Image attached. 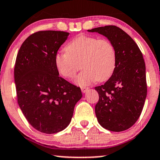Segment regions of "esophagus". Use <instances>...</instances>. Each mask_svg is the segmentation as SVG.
<instances>
[{"label": "esophagus", "instance_id": "esophagus-1", "mask_svg": "<svg viewBox=\"0 0 160 160\" xmlns=\"http://www.w3.org/2000/svg\"><path fill=\"white\" fill-rule=\"evenodd\" d=\"M81 89H82V92L83 93H86V92H87V90L89 89V88L88 87H82L81 88Z\"/></svg>", "mask_w": 160, "mask_h": 160}]
</instances>
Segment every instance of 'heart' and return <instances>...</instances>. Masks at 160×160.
I'll return each mask as SVG.
<instances>
[{"label":"heart","instance_id":"1","mask_svg":"<svg viewBox=\"0 0 160 160\" xmlns=\"http://www.w3.org/2000/svg\"><path fill=\"white\" fill-rule=\"evenodd\" d=\"M65 51L55 55V67L64 78H73L79 70L80 63L84 70L76 77V84L87 86L96 81L104 82L114 72L116 51L106 39L80 34L67 44Z\"/></svg>","mask_w":160,"mask_h":160}]
</instances>
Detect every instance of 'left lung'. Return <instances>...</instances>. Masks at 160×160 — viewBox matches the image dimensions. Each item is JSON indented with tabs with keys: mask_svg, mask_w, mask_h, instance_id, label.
I'll list each match as a JSON object with an SVG mask.
<instances>
[{
	"mask_svg": "<svg viewBox=\"0 0 160 160\" xmlns=\"http://www.w3.org/2000/svg\"><path fill=\"white\" fill-rule=\"evenodd\" d=\"M106 37L116 51L114 72L105 84L94 89L99 94L95 114L102 127L120 132L133 126L139 118L147 94L146 66L138 45L116 26L88 29Z\"/></svg>",
	"mask_w": 160,
	"mask_h": 160,
	"instance_id": "obj_1",
	"label": "left lung"
}]
</instances>
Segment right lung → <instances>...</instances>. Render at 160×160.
Masks as SVG:
<instances>
[{
  "mask_svg": "<svg viewBox=\"0 0 160 160\" xmlns=\"http://www.w3.org/2000/svg\"><path fill=\"white\" fill-rule=\"evenodd\" d=\"M68 32L40 31L21 46L14 67L18 104L30 125L44 133L64 130L82 97L77 87L60 77L55 56Z\"/></svg>",
  "mask_w": 160,
  "mask_h": 160,
  "instance_id": "add662e5",
  "label": "right lung"
}]
</instances>
